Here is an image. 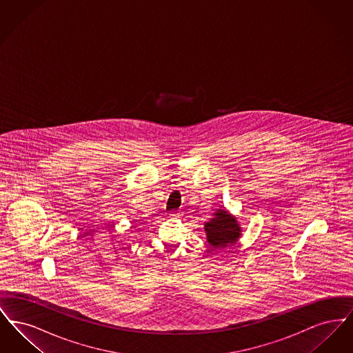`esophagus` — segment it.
Segmentation results:
<instances>
[{
  "label": "esophagus",
  "mask_w": 353,
  "mask_h": 353,
  "mask_svg": "<svg viewBox=\"0 0 353 353\" xmlns=\"http://www.w3.org/2000/svg\"><path fill=\"white\" fill-rule=\"evenodd\" d=\"M170 216H173V217H179V213L177 212H172V214Z\"/></svg>",
  "instance_id": "esophagus-1"
}]
</instances>
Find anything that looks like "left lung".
Returning <instances> with one entry per match:
<instances>
[{"mask_svg": "<svg viewBox=\"0 0 353 353\" xmlns=\"http://www.w3.org/2000/svg\"><path fill=\"white\" fill-rule=\"evenodd\" d=\"M241 226L234 216L225 209H217L213 219L205 222V233L210 248L222 249L234 245L241 236Z\"/></svg>", "mask_w": 353, "mask_h": 353, "instance_id": "8db88e82", "label": "left lung"}]
</instances>
